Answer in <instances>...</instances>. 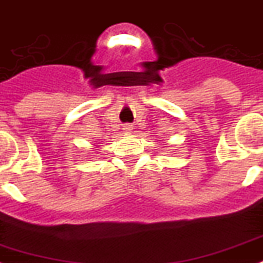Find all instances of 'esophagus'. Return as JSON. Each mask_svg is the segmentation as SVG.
<instances>
[{
    "instance_id": "34e87169",
    "label": "esophagus",
    "mask_w": 263,
    "mask_h": 263,
    "mask_svg": "<svg viewBox=\"0 0 263 263\" xmlns=\"http://www.w3.org/2000/svg\"><path fill=\"white\" fill-rule=\"evenodd\" d=\"M123 130H125V132H132V130H133V125L125 123V125H123Z\"/></svg>"
}]
</instances>
